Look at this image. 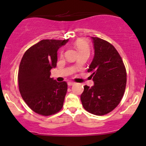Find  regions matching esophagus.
Instances as JSON below:
<instances>
[{
    "label": "esophagus",
    "mask_w": 146,
    "mask_h": 146,
    "mask_svg": "<svg viewBox=\"0 0 146 146\" xmlns=\"http://www.w3.org/2000/svg\"><path fill=\"white\" fill-rule=\"evenodd\" d=\"M75 84V82H68V86H72V85H73Z\"/></svg>",
    "instance_id": "obj_1"
}]
</instances>
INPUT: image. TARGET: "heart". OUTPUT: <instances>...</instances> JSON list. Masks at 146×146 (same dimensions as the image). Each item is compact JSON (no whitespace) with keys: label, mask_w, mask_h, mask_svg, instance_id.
<instances>
[{"label":"heart","mask_w":146,"mask_h":146,"mask_svg":"<svg viewBox=\"0 0 146 146\" xmlns=\"http://www.w3.org/2000/svg\"><path fill=\"white\" fill-rule=\"evenodd\" d=\"M75 46L77 48L80 54L82 53H90V47L89 45L88 42L87 41H85V40L80 39L78 40L76 42H75ZM61 55H63V52H61Z\"/></svg>","instance_id":"obj_1"}]
</instances>
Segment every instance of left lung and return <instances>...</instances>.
Here are the masks:
<instances>
[{"label":"left lung","mask_w":146,"mask_h":146,"mask_svg":"<svg viewBox=\"0 0 146 146\" xmlns=\"http://www.w3.org/2000/svg\"><path fill=\"white\" fill-rule=\"evenodd\" d=\"M94 59L87 72L94 85H85L80 96L83 108L92 114L104 115L117 106L125 91L127 72L114 46L97 37H91Z\"/></svg>","instance_id":"obj_1"}]
</instances>
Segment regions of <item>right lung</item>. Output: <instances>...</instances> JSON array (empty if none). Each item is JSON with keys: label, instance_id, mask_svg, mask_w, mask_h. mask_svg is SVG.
<instances>
[{"label": "right lung", "instance_id": "right-lung-1", "mask_svg": "<svg viewBox=\"0 0 146 146\" xmlns=\"http://www.w3.org/2000/svg\"><path fill=\"white\" fill-rule=\"evenodd\" d=\"M68 41L42 40L28 49L21 59L18 72L19 92L38 114L54 115L64 105L67 83L50 78V70L56 66L57 50Z\"/></svg>", "mask_w": 146, "mask_h": 146}]
</instances>
